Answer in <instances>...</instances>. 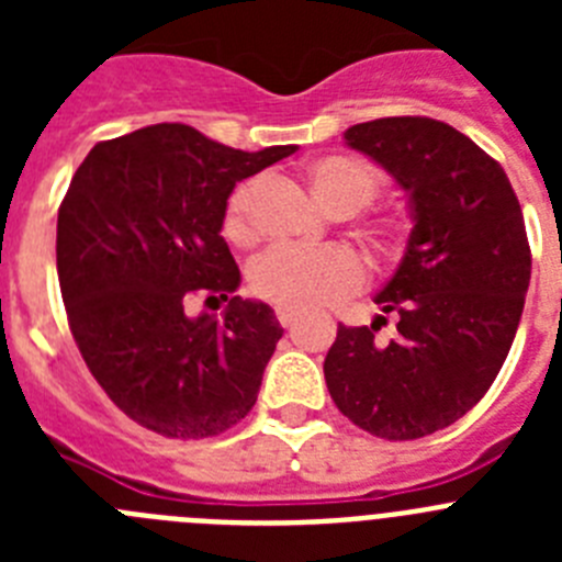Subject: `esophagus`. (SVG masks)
I'll list each match as a JSON object with an SVG mask.
<instances>
[{"label":"esophagus","instance_id":"34e87169","mask_svg":"<svg viewBox=\"0 0 562 562\" xmlns=\"http://www.w3.org/2000/svg\"><path fill=\"white\" fill-rule=\"evenodd\" d=\"M276 317H278V324L284 326V329H292V326L297 324V317H301V315H297L295 310H281V306H278Z\"/></svg>","mask_w":562,"mask_h":562}]
</instances>
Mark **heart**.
I'll use <instances>...</instances> for the list:
<instances>
[{
	"mask_svg": "<svg viewBox=\"0 0 562 562\" xmlns=\"http://www.w3.org/2000/svg\"><path fill=\"white\" fill-rule=\"evenodd\" d=\"M310 182L321 205L329 207L331 213H346V216L371 205L380 193L376 168L357 157H342V154L312 162ZM256 188V180L241 182L227 200L222 231L233 245H250L256 238V231H252ZM362 281H366L362 258L342 245L272 247L250 270V284L256 295L281 310L295 312L331 304L337 297L360 290Z\"/></svg>",
	"mask_w": 562,
	"mask_h": 562,
	"instance_id": "heart-1",
	"label": "heart"
}]
</instances>
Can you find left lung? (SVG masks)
Here are the masks:
<instances>
[{
	"label": "left lung",
	"instance_id": "8db88e82",
	"mask_svg": "<svg viewBox=\"0 0 562 562\" xmlns=\"http://www.w3.org/2000/svg\"><path fill=\"white\" fill-rule=\"evenodd\" d=\"M408 193L411 236L376 292L371 326H337L326 389L357 428L408 441L448 428L490 391L524 312L532 252L504 168L434 117H380L342 132ZM385 314L394 341L375 340Z\"/></svg>",
	"mask_w": 562,
	"mask_h": 562
}]
</instances>
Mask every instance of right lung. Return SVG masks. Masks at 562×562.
I'll return each mask as SVG.
<instances>
[{"label": "right lung", "mask_w": 562, "mask_h": 562, "mask_svg": "<svg viewBox=\"0 0 562 562\" xmlns=\"http://www.w3.org/2000/svg\"><path fill=\"white\" fill-rule=\"evenodd\" d=\"M295 146H222L182 123L98 143L58 207L56 261L69 329L109 400L168 439H207L245 419L284 329L265 301L233 295L222 238L236 182ZM196 294L227 300L191 316Z\"/></svg>", "instance_id": "1"}]
</instances>
